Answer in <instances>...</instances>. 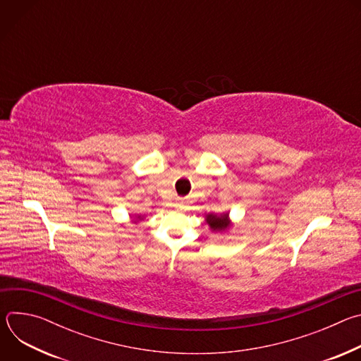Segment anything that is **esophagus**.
Returning <instances> with one entry per match:
<instances>
[{
	"instance_id": "obj_1",
	"label": "esophagus",
	"mask_w": 361,
	"mask_h": 361,
	"mask_svg": "<svg viewBox=\"0 0 361 361\" xmlns=\"http://www.w3.org/2000/svg\"><path fill=\"white\" fill-rule=\"evenodd\" d=\"M177 209H181V204H177Z\"/></svg>"
}]
</instances>
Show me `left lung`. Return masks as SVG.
Listing matches in <instances>:
<instances>
[{"mask_svg":"<svg viewBox=\"0 0 361 361\" xmlns=\"http://www.w3.org/2000/svg\"><path fill=\"white\" fill-rule=\"evenodd\" d=\"M205 223L209 224L210 230L213 233H219V234H226L231 230L233 227V221L230 219V213H221V214H214V213H209L204 216Z\"/></svg>","mask_w":361,"mask_h":361,"instance_id":"1","label":"left lung"}]
</instances>
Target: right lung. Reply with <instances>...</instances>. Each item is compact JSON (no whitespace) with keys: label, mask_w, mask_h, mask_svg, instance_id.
<instances>
[{"label":"right lung","mask_w":361,"mask_h":361,"mask_svg":"<svg viewBox=\"0 0 361 361\" xmlns=\"http://www.w3.org/2000/svg\"><path fill=\"white\" fill-rule=\"evenodd\" d=\"M144 220V216H141V214H134L133 217H131V221L134 223V224H138L140 221H142Z\"/></svg>","instance_id":"add662e5"}]
</instances>
